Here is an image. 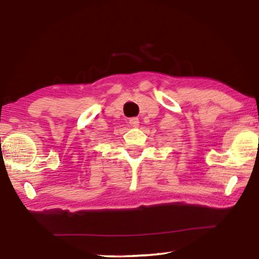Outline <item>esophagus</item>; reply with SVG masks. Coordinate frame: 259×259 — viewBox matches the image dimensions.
<instances>
[{"instance_id":"34e87169","label":"esophagus","mask_w":259,"mask_h":259,"mask_svg":"<svg viewBox=\"0 0 259 259\" xmlns=\"http://www.w3.org/2000/svg\"><path fill=\"white\" fill-rule=\"evenodd\" d=\"M128 122H130V125L132 126V127H138L139 126V119L138 118H131L130 120H128Z\"/></svg>"}]
</instances>
